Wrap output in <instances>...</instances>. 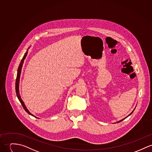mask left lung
I'll list each match as a JSON object with an SVG mask.
<instances>
[{
  "mask_svg": "<svg viewBox=\"0 0 152 152\" xmlns=\"http://www.w3.org/2000/svg\"><path fill=\"white\" fill-rule=\"evenodd\" d=\"M135 108H134V110H132V112H131V113H129V115H128V116H127V117H125V118H123V119H122V120H119V121H117V123H119V122H121V121H123V120H124V119H125V118H127V117H129V116H130V115H131V114H132V113H133V112H134V110H135Z\"/></svg>",
  "mask_w": 152,
  "mask_h": 152,
  "instance_id": "obj_1",
  "label": "left lung"
}]
</instances>
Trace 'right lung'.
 Listing matches in <instances>:
<instances>
[{"instance_id": "1", "label": "right lung", "mask_w": 152, "mask_h": 152, "mask_svg": "<svg viewBox=\"0 0 152 152\" xmlns=\"http://www.w3.org/2000/svg\"><path fill=\"white\" fill-rule=\"evenodd\" d=\"M29 48V47L28 48V50ZM28 50L26 51V52L25 53V54H24L23 56V58L21 59V61L20 64V65L18 66V70H17V78H16V82H15V91H16V94H17V98L18 99H19L20 102H21V105L23 106V109H25V110L30 115L35 117V116L34 115H32V113H31V112L28 110V109L26 108V106L25 105L24 102H23V99H21V95L20 94V91H19V84H20V76H21V70H22V67H23V61L25 60V59L26 58V56H27V54H28ZM37 118V117H36Z\"/></svg>"}]
</instances>
